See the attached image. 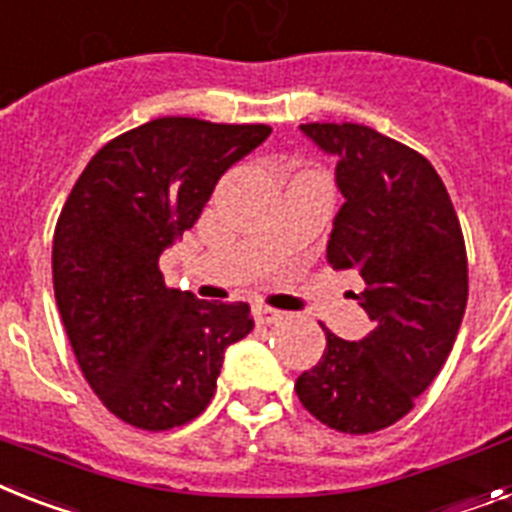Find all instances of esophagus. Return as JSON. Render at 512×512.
<instances>
[{
    "label": "esophagus",
    "instance_id": "esophagus-1",
    "mask_svg": "<svg viewBox=\"0 0 512 512\" xmlns=\"http://www.w3.org/2000/svg\"><path fill=\"white\" fill-rule=\"evenodd\" d=\"M255 318L260 323H276L284 318V313L281 310H276V307H270V305H257L255 307Z\"/></svg>",
    "mask_w": 512,
    "mask_h": 512
}]
</instances>
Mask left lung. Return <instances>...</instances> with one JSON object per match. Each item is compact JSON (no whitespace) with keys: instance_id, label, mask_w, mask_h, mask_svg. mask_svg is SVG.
Here are the masks:
<instances>
[{"instance_id":"1","label":"left lung","mask_w":512,"mask_h":512,"mask_svg":"<svg viewBox=\"0 0 512 512\" xmlns=\"http://www.w3.org/2000/svg\"><path fill=\"white\" fill-rule=\"evenodd\" d=\"M336 157L344 205L326 260L355 270L373 331L344 342L326 331L321 360L297 378L310 415L342 434H373L413 410L442 371L468 302L458 213L429 160L360 123H302Z\"/></svg>"}]
</instances>
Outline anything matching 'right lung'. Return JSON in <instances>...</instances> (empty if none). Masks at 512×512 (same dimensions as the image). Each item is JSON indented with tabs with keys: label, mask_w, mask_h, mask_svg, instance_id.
<instances>
[{
	"label": "right lung",
	"mask_w": 512,
	"mask_h": 512,
	"mask_svg": "<svg viewBox=\"0 0 512 512\" xmlns=\"http://www.w3.org/2000/svg\"><path fill=\"white\" fill-rule=\"evenodd\" d=\"M265 123L157 118L115 136L70 189L52 239L54 299L83 378L128 426L168 431L213 400L223 352L252 331L247 302H205L162 281L218 178Z\"/></svg>",
	"instance_id": "add662e5"
}]
</instances>
